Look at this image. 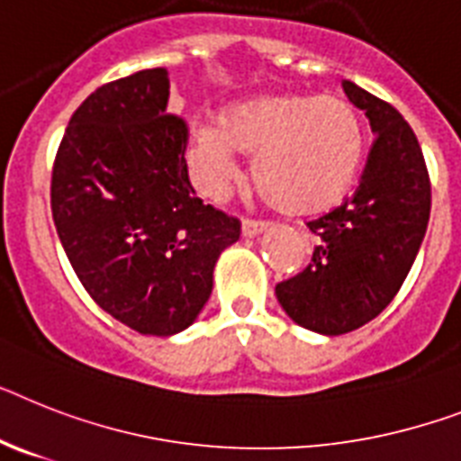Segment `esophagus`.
I'll return each mask as SVG.
<instances>
[{"label":"esophagus","mask_w":461,"mask_h":461,"mask_svg":"<svg viewBox=\"0 0 461 461\" xmlns=\"http://www.w3.org/2000/svg\"><path fill=\"white\" fill-rule=\"evenodd\" d=\"M266 223H261V221H242V235H245V238H257V235H261V233H266Z\"/></svg>","instance_id":"esophagus-1"}]
</instances>
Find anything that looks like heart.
I'll return each instance as SVG.
<instances>
[{
    "mask_svg": "<svg viewBox=\"0 0 461 461\" xmlns=\"http://www.w3.org/2000/svg\"><path fill=\"white\" fill-rule=\"evenodd\" d=\"M254 155L258 193L285 216L325 214L351 193L365 158L358 108L337 94H268L230 105L216 124L188 136V162L197 188L221 197Z\"/></svg>",
    "mask_w": 461,
    "mask_h": 461,
    "instance_id": "heart-1",
    "label": "heart"
}]
</instances>
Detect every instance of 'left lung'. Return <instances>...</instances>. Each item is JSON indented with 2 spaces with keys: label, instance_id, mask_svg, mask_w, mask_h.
<instances>
[{
  "label": "left lung",
  "instance_id": "1",
  "mask_svg": "<svg viewBox=\"0 0 461 461\" xmlns=\"http://www.w3.org/2000/svg\"><path fill=\"white\" fill-rule=\"evenodd\" d=\"M348 101L375 134L351 200L308 223L313 258L276 287L283 311L311 332H353L393 302L412 268L431 214V184L420 140L393 105L346 79Z\"/></svg>",
  "mask_w": 461,
  "mask_h": 461
}]
</instances>
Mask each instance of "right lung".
<instances>
[{
  "instance_id": "obj_1",
  "label": "right lung",
  "mask_w": 461,
  "mask_h": 461,
  "mask_svg": "<svg viewBox=\"0 0 461 461\" xmlns=\"http://www.w3.org/2000/svg\"><path fill=\"white\" fill-rule=\"evenodd\" d=\"M165 68L98 86L70 117L51 176L60 245L98 306L140 334L184 332L212 296L240 221L188 181Z\"/></svg>"
}]
</instances>
